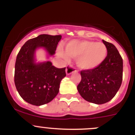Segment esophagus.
<instances>
[{
  "mask_svg": "<svg viewBox=\"0 0 135 135\" xmlns=\"http://www.w3.org/2000/svg\"><path fill=\"white\" fill-rule=\"evenodd\" d=\"M76 72V70L74 69V67H73V66L71 65H67L66 68V74L69 75V74H71L72 73Z\"/></svg>",
  "mask_w": 135,
  "mask_h": 135,
  "instance_id": "1",
  "label": "esophagus"
}]
</instances>
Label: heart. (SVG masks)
I'll list each match as a JSON object with an SVG mask.
<instances>
[{
	"mask_svg": "<svg viewBox=\"0 0 135 135\" xmlns=\"http://www.w3.org/2000/svg\"><path fill=\"white\" fill-rule=\"evenodd\" d=\"M61 57L66 59L68 56L77 58L76 64L82 70H91L99 66L106 59L107 47L103 42L89 40H73L65 47L58 50Z\"/></svg>",
	"mask_w": 135,
	"mask_h": 135,
	"instance_id": "b5f03b06",
	"label": "heart"
}]
</instances>
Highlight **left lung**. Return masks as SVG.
Segmentation results:
<instances>
[{"instance_id":"obj_1","label":"left lung","mask_w":135,"mask_h":135,"mask_svg":"<svg viewBox=\"0 0 135 135\" xmlns=\"http://www.w3.org/2000/svg\"><path fill=\"white\" fill-rule=\"evenodd\" d=\"M107 56L103 63L91 70L80 72L79 93L85 100L97 104L110 101L119 90L123 78V59L112 44L103 40Z\"/></svg>"}]
</instances>
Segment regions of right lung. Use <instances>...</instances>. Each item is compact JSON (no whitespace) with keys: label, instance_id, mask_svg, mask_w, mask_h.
Here are the masks:
<instances>
[{"label":"right lung","instance_id":"obj_1","mask_svg":"<svg viewBox=\"0 0 135 135\" xmlns=\"http://www.w3.org/2000/svg\"><path fill=\"white\" fill-rule=\"evenodd\" d=\"M61 35H40L24 44L17 55L14 82L20 96L29 104L41 106L53 100L59 93L65 68L58 69L50 61L36 63L35 51L44 47L50 55L55 54Z\"/></svg>","mask_w":135,"mask_h":135}]
</instances>
